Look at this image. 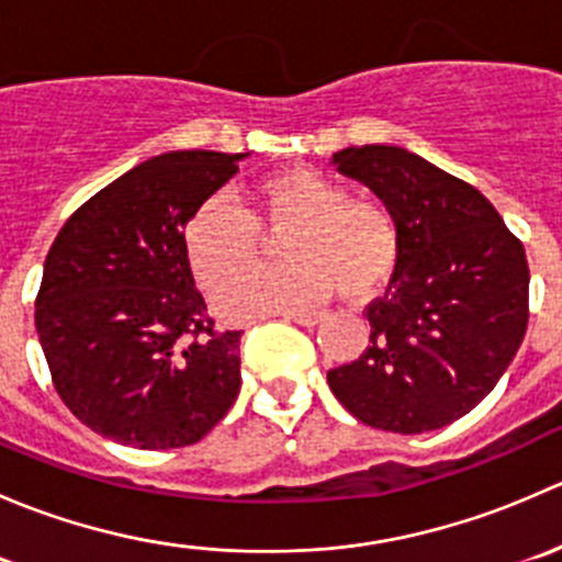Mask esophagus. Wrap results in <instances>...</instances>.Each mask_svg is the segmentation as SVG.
<instances>
[{
	"label": "esophagus",
	"instance_id": "1",
	"mask_svg": "<svg viewBox=\"0 0 562 562\" xmlns=\"http://www.w3.org/2000/svg\"><path fill=\"white\" fill-rule=\"evenodd\" d=\"M285 321H293V323H299V326H315L317 321H321V315H304V313H288L285 315Z\"/></svg>",
	"mask_w": 562,
	"mask_h": 562
}]
</instances>
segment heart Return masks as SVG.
Masks as SVG:
<instances>
[{
    "instance_id": "1",
    "label": "heart",
    "mask_w": 562,
    "mask_h": 562,
    "mask_svg": "<svg viewBox=\"0 0 562 562\" xmlns=\"http://www.w3.org/2000/svg\"><path fill=\"white\" fill-rule=\"evenodd\" d=\"M258 212L249 217L223 195L192 212L184 228L187 260L198 285L217 293L259 254V231L289 228L278 254L286 263L250 272L225 288L217 310L231 321L304 313L337 288L345 302H370L394 277L402 234L378 198L345 195V187L315 168L296 166L255 184Z\"/></svg>"
}]
</instances>
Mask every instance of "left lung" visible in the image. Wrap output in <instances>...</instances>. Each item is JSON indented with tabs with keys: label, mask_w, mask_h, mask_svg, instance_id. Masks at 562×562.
I'll list each match as a JSON object with an SVG mask.
<instances>
[{
	"label": "left lung",
	"mask_w": 562,
	"mask_h": 562,
	"mask_svg": "<svg viewBox=\"0 0 562 562\" xmlns=\"http://www.w3.org/2000/svg\"><path fill=\"white\" fill-rule=\"evenodd\" d=\"M331 166L394 212L402 255L386 296L367 307V350L328 370V386L375 429L446 427L495 389L522 345V241L475 187L402 146H348Z\"/></svg>",
	"instance_id": "obj_1"
}]
</instances>
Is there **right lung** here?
<instances>
[{
  "instance_id": "right-lung-1",
  "label": "right lung",
  "mask_w": 562,
  "mask_h": 562,
  "mask_svg": "<svg viewBox=\"0 0 562 562\" xmlns=\"http://www.w3.org/2000/svg\"><path fill=\"white\" fill-rule=\"evenodd\" d=\"M245 157H151L89 198L45 255L40 345L56 394L103 438L181 449L236 402L241 331L206 315L184 228Z\"/></svg>"
}]
</instances>
